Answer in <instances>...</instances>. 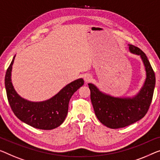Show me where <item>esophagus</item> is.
Returning a JSON list of instances; mask_svg holds the SVG:
<instances>
[{"instance_id": "obj_1", "label": "esophagus", "mask_w": 160, "mask_h": 160, "mask_svg": "<svg viewBox=\"0 0 160 160\" xmlns=\"http://www.w3.org/2000/svg\"><path fill=\"white\" fill-rule=\"evenodd\" d=\"M91 78H92L91 75H88V74H87V75H85L84 76V80H85V82H88V81H90V80H91Z\"/></svg>"}]
</instances>
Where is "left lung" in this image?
<instances>
[{
    "instance_id": "obj_1",
    "label": "left lung",
    "mask_w": 160,
    "mask_h": 160,
    "mask_svg": "<svg viewBox=\"0 0 160 160\" xmlns=\"http://www.w3.org/2000/svg\"><path fill=\"white\" fill-rule=\"evenodd\" d=\"M128 46L131 52L141 57L146 70V80L139 93L133 98H115L103 93L93 84H88L98 119L107 127L114 129L132 124L146 115L155 87V75L146 54L137 47Z\"/></svg>"
}]
</instances>
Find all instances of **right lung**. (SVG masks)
<instances>
[{
	"instance_id": "obj_1",
	"label": "right lung",
	"mask_w": 160,
	"mask_h": 160,
	"mask_svg": "<svg viewBox=\"0 0 160 160\" xmlns=\"http://www.w3.org/2000/svg\"><path fill=\"white\" fill-rule=\"evenodd\" d=\"M14 58L15 56L7 69L5 77L7 98L14 114L21 121L39 129L51 130L58 127L66 118L71 97L82 86L84 80L80 78L73 81L47 101H28L19 96L12 85L11 75Z\"/></svg>"
}]
</instances>
